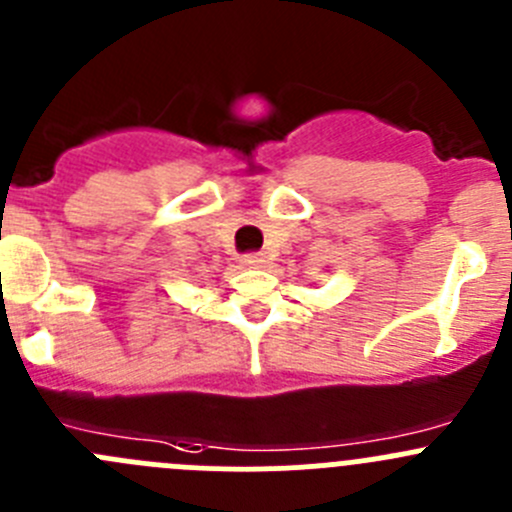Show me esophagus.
Instances as JSON below:
<instances>
[{
	"label": "esophagus",
	"mask_w": 512,
	"mask_h": 512,
	"mask_svg": "<svg viewBox=\"0 0 512 512\" xmlns=\"http://www.w3.org/2000/svg\"><path fill=\"white\" fill-rule=\"evenodd\" d=\"M264 264H266V259L261 256V253H248V256H243L241 259L243 269H261Z\"/></svg>",
	"instance_id": "1"
}]
</instances>
